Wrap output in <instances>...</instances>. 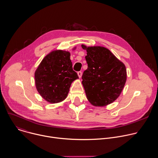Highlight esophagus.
Segmentation results:
<instances>
[{
	"label": "esophagus",
	"mask_w": 158,
	"mask_h": 158,
	"mask_svg": "<svg viewBox=\"0 0 158 158\" xmlns=\"http://www.w3.org/2000/svg\"><path fill=\"white\" fill-rule=\"evenodd\" d=\"M77 75H78V76H79V77H81V76H82V72L81 71H78L77 72Z\"/></svg>",
	"instance_id": "obj_1"
}]
</instances>
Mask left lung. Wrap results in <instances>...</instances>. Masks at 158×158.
Here are the masks:
<instances>
[{"instance_id":"1","label":"left lung","mask_w":158,"mask_h":158,"mask_svg":"<svg viewBox=\"0 0 158 158\" xmlns=\"http://www.w3.org/2000/svg\"><path fill=\"white\" fill-rule=\"evenodd\" d=\"M85 58L87 69L82 79L87 98L95 106H106L121 94L127 80V70L111 51L104 47H88Z\"/></svg>"}]
</instances>
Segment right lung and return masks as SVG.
Segmentation results:
<instances>
[{"label":"right lung","mask_w":158,"mask_h":158,"mask_svg":"<svg viewBox=\"0 0 158 158\" xmlns=\"http://www.w3.org/2000/svg\"><path fill=\"white\" fill-rule=\"evenodd\" d=\"M35 78L39 94L54 103L66 98L71 83L79 77L73 69L69 52L59 50L44 57L35 71Z\"/></svg>","instance_id":"obj_1"}]
</instances>
